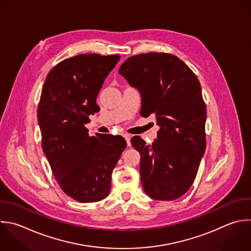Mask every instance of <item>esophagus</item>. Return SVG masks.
I'll return each mask as SVG.
<instances>
[{"instance_id":"esophagus-1","label":"esophagus","mask_w":251,"mask_h":251,"mask_svg":"<svg viewBox=\"0 0 251 251\" xmlns=\"http://www.w3.org/2000/svg\"><path fill=\"white\" fill-rule=\"evenodd\" d=\"M124 137H125V139L126 140V144H127V146H130L131 145V143H130V135L128 134V133H125L124 134Z\"/></svg>"}]
</instances>
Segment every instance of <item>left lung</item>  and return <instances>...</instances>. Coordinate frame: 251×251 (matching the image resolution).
Masks as SVG:
<instances>
[{
  "mask_svg": "<svg viewBox=\"0 0 251 251\" xmlns=\"http://www.w3.org/2000/svg\"><path fill=\"white\" fill-rule=\"evenodd\" d=\"M142 97L140 115H155L158 139L145 145L131 138L140 153V178L156 200L180 197L192 185L206 147V105L195 74L176 56L146 53L129 57L119 70Z\"/></svg>",
  "mask_w": 251,
  "mask_h": 251,
  "instance_id": "obj_1",
  "label": "left lung"
}]
</instances>
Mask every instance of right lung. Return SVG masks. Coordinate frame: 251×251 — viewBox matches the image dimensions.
Here are the masks:
<instances>
[{
  "instance_id": "1",
  "label": "right lung",
  "mask_w": 251,
  "mask_h": 251,
  "mask_svg": "<svg viewBox=\"0 0 251 251\" xmlns=\"http://www.w3.org/2000/svg\"><path fill=\"white\" fill-rule=\"evenodd\" d=\"M120 55L80 54L48 74L38 105L42 148L63 191L73 199L97 202L108 196L112 172L126 142L121 135L88 134L85 124Z\"/></svg>"
}]
</instances>
